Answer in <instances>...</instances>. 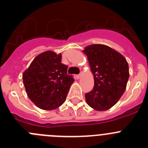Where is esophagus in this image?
I'll list each match as a JSON object with an SVG mask.
<instances>
[{
	"mask_svg": "<svg viewBox=\"0 0 148 148\" xmlns=\"http://www.w3.org/2000/svg\"><path fill=\"white\" fill-rule=\"evenodd\" d=\"M82 75H83V74H82V73H80V74H79V75H77L76 78H78V79H80V78H82Z\"/></svg>",
	"mask_w": 148,
	"mask_h": 148,
	"instance_id": "34e87169",
	"label": "esophagus"
}]
</instances>
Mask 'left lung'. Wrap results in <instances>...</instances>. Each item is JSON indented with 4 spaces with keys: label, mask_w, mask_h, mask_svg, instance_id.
<instances>
[{
    "label": "left lung",
    "mask_w": 148,
    "mask_h": 148,
    "mask_svg": "<svg viewBox=\"0 0 148 148\" xmlns=\"http://www.w3.org/2000/svg\"><path fill=\"white\" fill-rule=\"evenodd\" d=\"M93 74L94 87L85 94L90 108L108 110L118 102L126 90L129 66L121 53L104 44H92L83 49Z\"/></svg>",
    "instance_id": "left-lung-1"
}]
</instances>
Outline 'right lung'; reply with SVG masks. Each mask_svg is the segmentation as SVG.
Wrapping results in <instances>:
<instances>
[{
	"label": "right lung",
	"mask_w": 148,
	"mask_h": 148,
	"mask_svg": "<svg viewBox=\"0 0 148 148\" xmlns=\"http://www.w3.org/2000/svg\"><path fill=\"white\" fill-rule=\"evenodd\" d=\"M66 71L61 53L49 50L36 56L23 73V85L30 100L44 110L59 108L74 82Z\"/></svg>",
	"instance_id": "1"
}]
</instances>
